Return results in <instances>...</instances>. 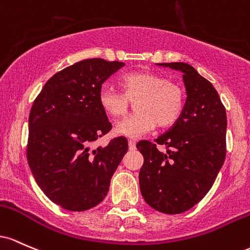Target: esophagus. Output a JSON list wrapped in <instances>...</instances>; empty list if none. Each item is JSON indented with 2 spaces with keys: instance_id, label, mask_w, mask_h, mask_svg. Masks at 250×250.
Returning a JSON list of instances; mask_svg holds the SVG:
<instances>
[{
  "instance_id": "esophagus-1",
  "label": "esophagus",
  "mask_w": 250,
  "mask_h": 250,
  "mask_svg": "<svg viewBox=\"0 0 250 250\" xmlns=\"http://www.w3.org/2000/svg\"><path fill=\"white\" fill-rule=\"evenodd\" d=\"M128 148H130V150H134V148H136V143H134V140H128Z\"/></svg>"
}]
</instances>
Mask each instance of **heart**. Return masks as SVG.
I'll return each mask as SVG.
<instances>
[{
    "label": "heart",
    "mask_w": 250,
    "mask_h": 250,
    "mask_svg": "<svg viewBox=\"0 0 250 250\" xmlns=\"http://www.w3.org/2000/svg\"><path fill=\"white\" fill-rule=\"evenodd\" d=\"M124 93L108 85L99 91V104L112 118L125 116L130 102H136L137 113L117 123L114 132L128 138H138L156 127L172 126L186 107V91L181 83L167 80L155 72H132L120 78Z\"/></svg>",
    "instance_id": "b5f03b06"
}]
</instances>
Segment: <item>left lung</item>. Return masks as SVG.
Instances as JSON below:
<instances>
[{"mask_svg":"<svg viewBox=\"0 0 250 250\" xmlns=\"http://www.w3.org/2000/svg\"><path fill=\"white\" fill-rule=\"evenodd\" d=\"M183 73L186 107L167 132L137 147L144 157L139 171L142 196L164 214L191 209L208 193L226 159L227 114L211 83L186 62L157 63ZM165 145L159 151L156 144Z\"/></svg>","mask_w":250,"mask_h":250,"instance_id":"obj_1","label":"left lung"}]
</instances>
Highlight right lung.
I'll return each mask as SVG.
<instances>
[{"label": "right lung", "mask_w": 250, "mask_h": 250, "mask_svg": "<svg viewBox=\"0 0 250 250\" xmlns=\"http://www.w3.org/2000/svg\"><path fill=\"white\" fill-rule=\"evenodd\" d=\"M124 64L99 58L75 62L53 75L33 104L28 164L44 195L61 208L85 211L98 206L127 152L124 137L91 148L112 128L99 91Z\"/></svg>", "instance_id": "1"}]
</instances>
